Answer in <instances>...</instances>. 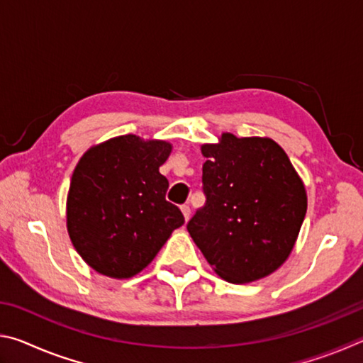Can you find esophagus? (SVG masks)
<instances>
[{
    "label": "esophagus",
    "mask_w": 363,
    "mask_h": 363,
    "mask_svg": "<svg viewBox=\"0 0 363 363\" xmlns=\"http://www.w3.org/2000/svg\"><path fill=\"white\" fill-rule=\"evenodd\" d=\"M181 211H182V214H184V219H189L190 218V206L189 205H182L181 206Z\"/></svg>",
    "instance_id": "obj_1"
}]
</instances>
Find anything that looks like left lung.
I'll use <instances>...</instances> for the list:
<instances>
[{
  "mask_svg": "<svg viewBox=\"0 0 363 363\" xmlns=\"http://www.w3.org/2000/svg\"><path fill=\"white\" fill-rule=\"evenodd\" d=\"M206 203L187 230L219 277L230 284L267 277L290 256L307 210L304 184L269 138L223 133L203 144Z\"/></svg>",
  "mask_w": 363,
  "mask_h": 363,
  "instance_id": "obj_1",
  "label": "left lung"
}]
</instances>
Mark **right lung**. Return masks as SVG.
<instances>
[{
	"mask_svg": "<svg viewBox=\"0 0 363 363\" xmlns=\"http://www.w3.org/2000/svg\"><path fill=\"white\" fill-rule=\"evenodd\" d=\"M171 149L167 140L126 134L79 158L67 195V230L96 272L133 277L184 224L179 208L167 200L169 184L160 173Z\"/></svg>",
	"mask_w": 363,
	"mask_h": 363,
	"instance_id": "1",
	"label": "right lung"
}]
</instances>
